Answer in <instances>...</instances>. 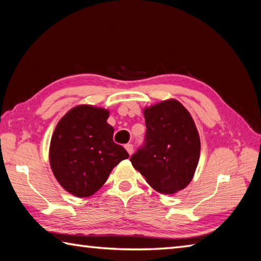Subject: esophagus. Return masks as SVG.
Instances as JSON below:
<instances>
[{"label": "esophagus", "instance_id": "1", "mask_svg": "<svg viewBox=\"0 0 261 261\" xmlns=\"http://www.w3.org/2000/svg\"><path fill=\"white\" fill-rule=\"evenodd\" d=\"M125 149L127 150V152H128V154H132V153H133V145H132L130 143H128V144H126V145H125Z\"/></svg>", "mask_w": 261, "mask_h": 261}]
</instances>
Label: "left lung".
I'll list each match as a JSON object with an SVG mask.
<instances>
[{"label":"left lung","instance_id":"8db88e82","mask_svg":"<svg viewBox=\"0 0 261 261\" xmlns=\"http://www.w3.org/2000/svg\"><path fill=\"white\" fill-rule=\"evenodd\" d=\"M147 143L130 157L132 165L161 194L185 189L195 175L200 140L191 114L179 100L165 99L143 109Z\"/></svg>","mask_w":261,"mask_h":261}]
</instances>
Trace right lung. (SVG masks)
I'll return each instance as SVG.
<instances>
[{"instance_id": "1", "label": "right lung", "mask_w": 261, "mask_h": 261, "mask_svg": "<svg viewBox=\"0 0 261 261\" xmlns=\"http://www.w3.org/2000/svg\"><path fill=\"white\" fill-rule=\"evenodd\" d=\"M108 109L80 104L65 113L55 128L49 163L67 193L79 198L94 195L128 153L113 142Z\"/></svg>"}]
</instances>
